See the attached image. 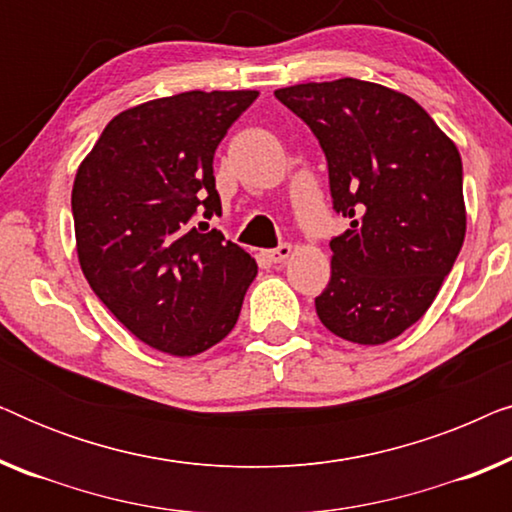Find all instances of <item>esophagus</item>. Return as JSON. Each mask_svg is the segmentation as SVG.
Here are the masks:
<instances>
[{"label":"esophagus","mask_w":512,"mask_h":512,"mask_svg":"<svg viewBox=\"0 0 512 512\" xmlns=\"http://www.w3.org/2000/svg\"><path fill=\"white\" fill-rule=\"evenodd\" d=\"M289 256H291V244H286V242H282L279 247L268 251V258L272 263H284Z\"/></svg>","instance_id":"1"}]
</instances>
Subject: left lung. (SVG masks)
Segmentation results:
<instances>
[{"instance_id": "obj_1", "label": "left lung", "mask_w": 512, "mask_h": 512, "mask_svg": "<svg viewBox=\"0 0 512 512\" xmlns=\"http://www.w3.org/2000/svg\"><path fill=\"white\" fill-rule=\"evenodd\" d=\"M275 97L319 139L333 209L331 282L314 307L328 331L382 345L422 319L466 235L461 156L412 100L359 79L300 83Z\"/></svg>"}]
</instances>
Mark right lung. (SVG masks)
<instances>
[{
	"label": "right lung",
	"mask_w": 512,
	"mask_h": 512,
	"mask_svg": "<svg viewBox=\"0 0 512 512\" xmlns=\"http://www.w3.org/2000/svg\"><path fill=\"white\" fill-rule=\"evenodd\" d=\"M256 90H188L118 114L74 179L76 251L95 296L153 349L195 356L233 331L258 265L221 216L214 151Z\"/></svg>",
	"instance_id": "right-lung-1"
}]
</instances>
